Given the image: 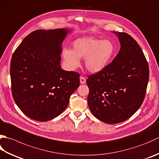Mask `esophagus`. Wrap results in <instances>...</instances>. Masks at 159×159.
I'll list each match as a JSON object with an SVG mask.
<instances>
[{"mask_svg":"<svg viewBox=\"0 0 159 159\" xmlns=\"http://www.w3.org/2000/svg\"><path fill=\"white\" fill-rule=\"evenodd\" d=\"M80 84H85L86 83V79L83 76L80 77Z\"/></svg>","mask_w":159,"mask_h":159,"instance_id":"obj_1","label":"esophagus"}]
</instances>
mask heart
<instances>
[{
  "mask_svg": "<svg viewBox=\"0 0 159 159\" xmlns=\"http://www.w3.org/2000/svg\"><path fill=\"white\" fill-rule=\"evenodd\" d=\"M73 49L64 48L62 57L65 65L71 70L80 65V58H85L86 69L92 73H98L107 67L115 54V46L110 40H101L92 36L76 39Z\"/></svg>",
  "mask_w": 159,
  "mask_h": 159,
  "instance_id": "b5f03b06",
  "label": "heart"
}]
</instances>
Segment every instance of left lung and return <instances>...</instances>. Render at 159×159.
<instances>
[{"mask_svg": "<svg viewBox=\"0 0 159 159\" xmlns=\"http://www.w3.org/2000/svg\"><path fill=\"white\" fill-rule=\"evenodd\" d=\"M114 33L120 48L106 68L88 76L89 107L93 115L108 124L131 117L143 102L149 67L141 48L129 34Z\"/></svg>", "mask_w": 159, "mask_h": 159, "instance_id": "8db88e82", "label": "left lung"}]
</instances>
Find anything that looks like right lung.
Returning <instances> with one entry per match:
<instances>
[{
  "instance_id": "1",
  "label": "right lung",
  "mask_w": 159,
  "mask_h": 159,
  "mask_svg": "<svg viewBox=\"0 0 159 159\" xmlns=\"http://www.w3.org/2000/svg\"><path fill=\"white\" fill-rule=\"evenodd\" d=\"M70 31L67 28L34 31L12 56V95L20 110L33 120L48 121L58 116L79 88V74L61 67L62 43Z\"/></svg>"
}]
</instances>
